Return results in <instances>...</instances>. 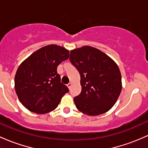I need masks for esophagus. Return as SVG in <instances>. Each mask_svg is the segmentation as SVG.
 <instances>
[{"instance_id":"obj_1","label":"esophagus","mask_w":148,"mask_h":148,"mask_svg":"<svg viewBox=\"0 0 148 148\" xmlns=\"http://www.w3.org/2000/svg\"><path fill=\"white\" fill-rule=\"evenodd\" d=\"M71 85H72V83L70 82V83H69V84H68L66 86H67V87L69 88H70L71 86Z\"/></svg>"}]
</instances>
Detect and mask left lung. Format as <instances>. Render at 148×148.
Returning a JSON list of instances; mask_svg holds the SVG:
<instances>
[{
  "instance_id": "left-lung-1",
  "label": "left lung",
  "mask_w": 148,
  "mask_h": 148,
  "mask_svg": "<svg viewBox=\"0 0 148 148\" xmlns=\"http://www.w3.org/2000/svg\"><path fill=\"white\" fill-rule=\"evenodd\" d=\"M69 60L81 75L82 92L74 98L77 108L90 116L109 111L122 88L117 64L100 50L88 45L71 50Z\"/></svg>"
}]
</instances>
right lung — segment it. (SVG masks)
I'll list each match as a JSON object with an SVG mask.
<instances>
[{
    "label": "right lung",
    "instance_id": "add662e5",
    "mask_svg": "<svg viewBox=\"0 0 148 148\" xmlns=\"http://www.w3.org/2000/svg\"><path fill=\"white\" fill-rule=\"evenodd\" d=\"M63 47L49 45L40 48L19 65L14 88L19 101L27 110L45 114L55 110L69 88L60 82L57 67L69 58Z\"/></svg>",
    "mask_w": 148,
    "mask_h": 148
}]
</instances>
